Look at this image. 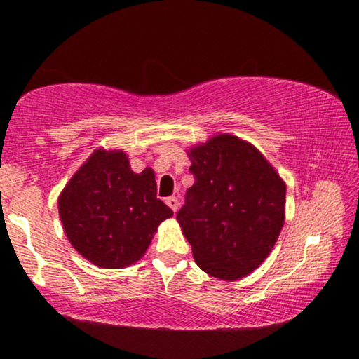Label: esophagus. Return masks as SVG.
<instances>
[{
    "label": "esophagus",
    "mask_w": 359,
    "mask_h": 359,
    "mask_svg": "<svg viewBox=\"0 0 359 359\" xmlns=\"http://www.w3.org/2000/svg\"><path fill=\"white\" fill-rule=\"evenodd\" d=\"M165 203L168 204V208L173 210V212H176V210H178L180 203H178V198H175V196H171V198H166Z\"/></svg>",
    "instance_id": "1"
}]
</instances>
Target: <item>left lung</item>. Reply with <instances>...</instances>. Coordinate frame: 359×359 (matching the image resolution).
Masks as SVG:
<instances>
[{
	"label": "left lung",
	"instance_id": "8db88e82",
	"mask_svg": "<svg viewBox=\"0 0 359 359\" xmlns=\"http://www.w3.org/2000/svg\"><path fill=\"white\" fill-rule=\"evenodd\" d=\"M194 184L176 214L198 266L233 281L271 252L284 225L286 184L268 160L238 137L215 135L189 151Z\"/></svg>",
	"mask_w": 359,
	"mask_h": 359
}]
</instances>
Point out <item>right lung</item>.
I'll list each match as a JSON object with an SVG mask.
<instances>
[{"mask_svg": "<svg viewBox=\"0 0 359 359\" xmlns=\"http://www.w3.org/2000/svg\"><path fill=\"white\" fill-rule=\"evenodd\" d=\"M58 214L73 248L112 269L144 257L173 210L156 198L154 171L134 173L124 151L97 149L62 191Z\"/></svg>", "mask_w": 359, "mask_h": 359, "instance_id": "right-lung-1", "label": "right lung"}]
</instances>
